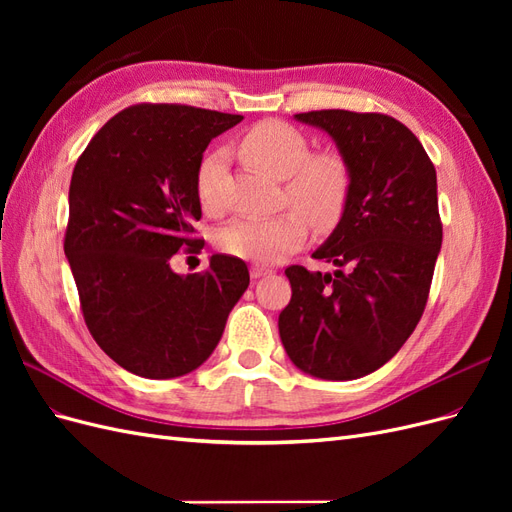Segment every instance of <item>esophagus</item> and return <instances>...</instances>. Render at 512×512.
Here are the masks:
<instances>
[{
  "instance_id": "1",
  "label": "esophagus",
  "mask_w": 512,
  "mask_h": 512,
  "mask_svg": "<svg viewBox=\"0 0 512 512\" xmlns=\"http://www.w3.org/2000/svg\"><path fill=\"white\" fill-rule=\"evenodd\" d=\"M271 273V269H265V267H258V265H254L252 269H250V275L254 277V280H260V277H265V275H269Z\"/></svg>"
}]
</instances>
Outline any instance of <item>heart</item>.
I'll use <instances>...</instances> for the list:
<instances>
[{"instance_id":"1","label":"heart","mask_w":512,"mask_h":512,"mask_svg":"<svg viewBox=\"0 0 512 512\" xmlns=\"http://www.w3.org/2000/svg\"><path fill=\"white\" fill-rule=\"evenodd\" d=\"M239 158L273 179H284L286 200L297 211L273 218H237L218 232L220 250L256 262L275 265L303 243L307 222L316 230L333 228L348 203L350 173L335 153H312L305 136L282 121H260L237 143ZM224 158L209 153L196 173V194L205 209L215 207V188Z\"/></svg>"}]
</instances>
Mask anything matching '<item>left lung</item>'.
Listing matches in <instances>:
<instances>
[{
	"mask_svg": "<svg viewBox=\"0 0 512 512\" xmlns=\"http://www.w3.org/2000/svg\"><path fill=\"white\" fill-rule=\"evenodd\" d=\"M350 173L337 226L318 250L333 273L288 267L277 327L290 361L322 380H356L389 363L416 329L442 247L438 179L418 138L380 113L312 111Z\"/></svg>",
	"mask_w": 512,
	"mask_h": 512,
	"instance_id": "obj_1",
	"label": "left lung"
}]
</instances>
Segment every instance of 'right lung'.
I'll return each mask as SVG.
<instances>
[{
  "instance_id": "right-lung-1",
  "label": "right lung",
  "mask_w": 512,
  "mask_h": 512,
  "mask_svg": "<svg viewBox=\"0 0 512 512\" xmlns=\"http://www.w3.org/2000/svg\"><path fill=\"white\" fill-rule=\"evenodd\" d=\"M228 115L181 104H138L91 138L70 181L64 252L89 333L132 374L170 380L203 365L250 286L241 258L213 254L205 273L170 258L194 245L196 173Z\"/></svg>"
}]
</instances>
